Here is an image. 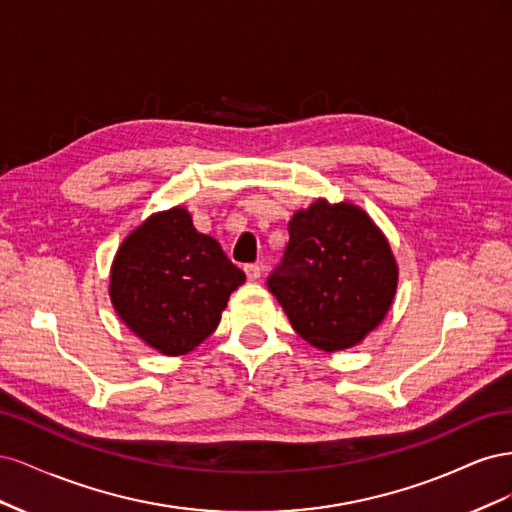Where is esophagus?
Masks as SVG:
<instances>
[{
	"label": "esophagus",
	"mask_w": 512,
	"mask_h": 512,
	"mask_svg": "<svg viewBox=\"0 0 512 512\" xmlns=\"http://www.w3.org/2000/svg\"><path fill=\"white\" fill-rule=\"evenodd\" d=\"M245 275H247V280L250 282H256L258 277H260V267L258 265H245Z\"/></svg>",
	"instance_id": "esophagus-1"
}]
</instances>
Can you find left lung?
<instances>
[{"mask_svg": "<svg viewBox=\"0 0 512 512\" xmlns=\"http://www.w3.org/2000/svg\"><path fill=\"white\" fill-rule=\"evenodd\" d=\"M288 235L267 286L292 329L324 352L363 342L397 290V262L380 228L350 203L316 200L292 215Z\"/></svg>", "mask_w": 512, "mask_h": 512, "instance_id": "8db88e82", "label": "left lung"}]
</instances>
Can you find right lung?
I'll return each instance as SVG.
<instances>
[{"label":"right lung","mask_w":512,"mask_h":512,"mask_svg":"<svg viewBox=\"0 0 512 512\" xmlns=\"http://www.w3.org/2000/svg\"><path fill=\"white\" fill-rule=\"evenodd\" d=\"M245 273L220 243L198 232L183 207L153 213L121 243L111 301L128 329L168 356L194 350L215 331Z\"/></svg>","instance_id":"1"}]
</instances>
